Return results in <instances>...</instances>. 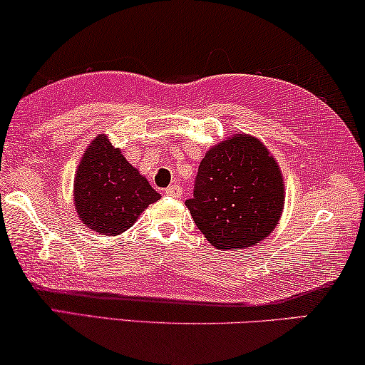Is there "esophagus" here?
Returning <instances> with one entry per match:
<instances>
[{"label": "esophagus", "mask_w": 365, "mask_h": 365, "mask_svg": "<svg viewBox=\"0 0 365 365\" xmlns=\"http://www.w3.org/2000/svg\"><path fill=\"white\" fill-rule=\"evenodd\" d=\"M166 196H171V197H181L182 196V187L179 186V184H171L166 191Z\"/></svg>", "instance_id": "34e87169"}]
</instances>
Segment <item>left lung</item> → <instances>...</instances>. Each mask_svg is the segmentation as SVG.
<instances>
[{"label": "left lung", "mask_w": 365, "mask_h": 365, "mask_svg": "<svg viewBox=\"0 0 365 365\" xmlns=\"http://www.w3.org/2000/svg\"><path fill=\"white\" fill-rule=\"evenodd\" d=\"M284 178L266 144L232 134L207 149L186 206L199 231L216 249H247L281 221Z\"/></svg>", "instance_id": "8db88e82"}]
</instances>
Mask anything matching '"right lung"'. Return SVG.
Returning <instances> with one entry per match:
<instances>
[{
    "mask_svg": "<svg viewBox=\"0 0 365 365\" xmlns=\"http://www.w3.org/2000/svg\"><path fill=\"white\" fill-rule=\"evenodd\" d=\"M159 197L106 134L89 143L74 176V209L84 226L101 236H119Z\"/></svg>",
    "mask_w": 365,
    "mask_h": 365,
    "instance_id": "add662e5",
    "label": "right lung"
}]
</instances>
